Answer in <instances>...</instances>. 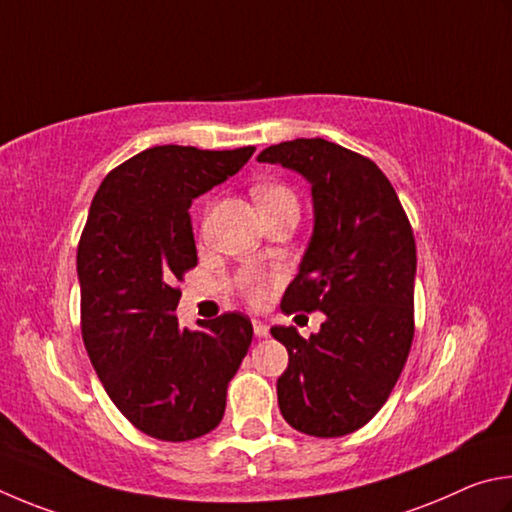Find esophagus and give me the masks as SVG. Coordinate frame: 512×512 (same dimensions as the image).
Returning <instances> with one entry per match:
<instances>
[{
    "instance_id": "34e87169",
    "label": "esophagus",
    "mask_w": 512,
    "mask_h": 512,
    "mask_svg": "<svg viewBox=\"0 0 512 512\" xmlns=\"http://www.w3.org/2000/svg\"><path fill=\"white\" fill-rule=\"evenodd\" d=\"M251 326H254V335H256V337H267V335H270V326L263 324L261 319L251 321Z\"/></svg>"
}]
</instances>
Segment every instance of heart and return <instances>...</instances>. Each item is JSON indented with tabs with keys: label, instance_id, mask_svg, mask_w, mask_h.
I'll return each mask as SVG.
<instances>
[{
	"label": "heart",
	"instance_id": "obj_1",
	"mask_svg": "<svg viewBox=\"0 0 512 512\" xmlns=\"http://www.w3.org/2000/svg\"><path fill=\"white\" fill-rule=\"evenodd\" d=\"M254 200L256 204L261 206H270V204H279V202H294V195L288 191V188L283 186H274V184H265V186H256L254 188ZM245 285L249 288V294L251 299L261 301L265 297V283L258 279V276H247L245 279Z\"/></svg>",
	"mask_w": 512,
	"mask_h": 512
}]
</instances>
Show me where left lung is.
I'll return each instance as SVG.
<instances>
[{
	"mask_svg": "<svg viewBox=\"0 0 512 512\" xmlns=\"http://www.w3.org/2000/svg\"><path fill=\"white\" fill-rule=\"evenodd\" d=\"M258 161L299 173L312 191V233L283 312L321 310L319 333L274 326L288 348L276 380L283 418L335 438L364 427L387 402L414 339L416 242L382 170L326 139L265 148Z\"/></svg>",
	"mask_w": 512,
	"mask_h": 512,
	"instance_id": "1",
	"label": "left lung"
}]
</instances>
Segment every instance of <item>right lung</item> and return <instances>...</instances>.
I'll list each match as a JSON object with an SVG mask.
<instances>
[{"mask_svg": "<svg viewBox=\"0 0 512 512\" xmlns=\"http://www.w3.org/2000/svg\"><path fill=\"white\" fill-rule=\"evenodd\" d=\"M254 146H155L103 179L78 245L83 342L116 409L159 441L209 434L251 344L240 312L179 328L175 279L197 265L195 197L227 182Z\"/></svg>", "mask_w": 512, "mask_h": 512, "instance_id": "1", "label": "right lung"}]
</instances>
